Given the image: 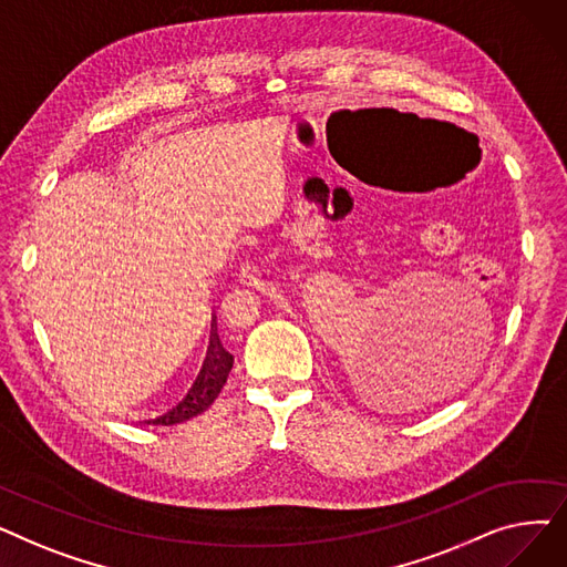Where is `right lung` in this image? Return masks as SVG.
<instances>
[{
	"label": "right lung",
	"instance_id": "right-lung-1",
	"mask_svg": "<svg viewBox=\"0 0 567 567\" xmlns=\"http://www.w3.org/2000/svg\"><path fill=\"white\" fill-rule=\"evenodd\" d=\"M234 365V355L223 347L216 319H212V333H208L204 361L195 377V381L188 385V391L182 395L176 404H172L163 415L156 419H146V425H176L195 419V415L204 413L214 400L220 395L223 385L229 377V370Z\"/></svg>",
	"mask_w": 567,
	"mask_h": 567
}]
</instances>
